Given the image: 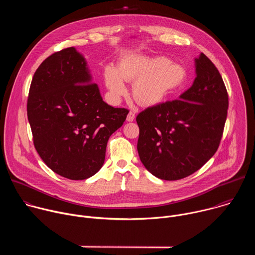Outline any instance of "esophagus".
Here are the masks:
<instances>
[{"instance_id": "1", "label": "esophagus", "mask_w": 255, "mask_h": 255, "mask_svg": "<svg viewBox=\"0 0 255 255\" xmlns=\"http://www.w3.org/2000/svg\"><path fill=\"white\" fill-rule=\"evenodd\" d=\"M134 119H135V113L132 112V111H130V112L128 113V115H127V121H128V122H132V121H134Z\"/></svg>"}]
</instances>
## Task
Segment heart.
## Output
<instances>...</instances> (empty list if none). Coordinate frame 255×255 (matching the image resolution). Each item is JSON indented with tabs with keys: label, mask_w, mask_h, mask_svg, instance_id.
<instances>
[{
	"label": "heart",
	"mask_w": 255,
	"mask_h": 255,
	"mask_svg": "<svg viewBox=\"0 0 255 255\" xmlns=\"http://www.w3.org/2000/svg\"><path fill=\"white\" fill-rule=\"evenodd\" d=\"M107 88L116 99L126 94L124 82L133 83L132 96L141 106L151 107L162 103L183 86L187 71L183 65L164 56L149 57L131 54L118 67L108 65L104 72Z\"/></svg>",
	"instance_id": "1"
}]
</instances>
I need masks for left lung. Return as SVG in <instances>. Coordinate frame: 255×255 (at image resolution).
<instances>
[{"label":"left lung","instance_id":"8db88e82","mask_svg":"<svg viewBox=\"0 0 255 255\" xmlns=\"http://www.w3.org/2000/svg\"><path fill=\"white\" fill-rule=\"evenodd\" d=\"M197 77L179 96L138 114L137 150L141 162L165 180L187 177L217 151L227 118L228 94L219 70L201 53Z\"/></svg>","mask_w":255,"mask_h":255}]
</instances>
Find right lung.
Instances as JSON below:
<instances>
[{"label":"right lung","instance_id":"obj_1","mask_svg":"<svg viewBox=\"0 0 255 255\" xmlns=\"http://www.w3.org/2000/svg\"><path fill=\"white\" fill-rule=\"evenodd\" d=\"M129 111L105 103L84 56L68 47L36 69L27 101L33 143L44 163L72 180L96 174L110 136Z\"/></svg>","mask_w":255,"mask_h":255}]
</instances>
